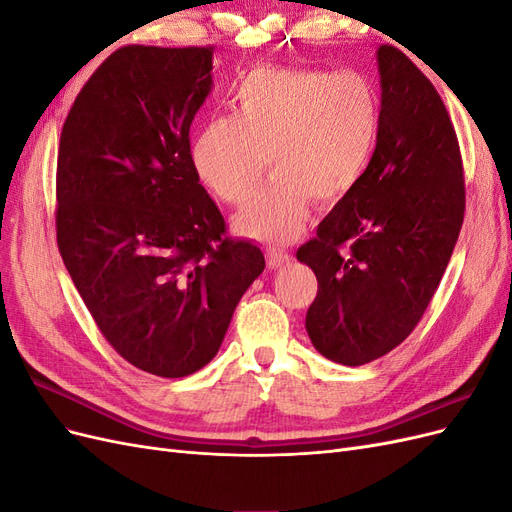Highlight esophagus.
<instances>
[{
  "instance_id": "1",
  "label": "esophagus",
  "mask_w": 512,
  "mask_h": 512,
  "mask_svg": "<svg viewBox=\"0 0 512 512\" xmlns=\"http://www.w3.org/2000/svg\"><path fill=\"white\" fill-rule=\"evenodd\" d=\"M290 262V254L284 250H277V247H269L267 250V265L271 269H280Z\"/></svg>"
}]
</instances>
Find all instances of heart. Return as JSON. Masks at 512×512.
Returning <instances> with one entry per match:
<instances>
[{
  "instance_id": "b5f03b06",
  "label": "heart",
  "mask_w": 512,
  "mask_h": 512,
  "mask_svg": "<svg viewBox=\"0 0 512 512\" xmlns=\"http://www.w3.org/2000/svg\"><path fill=\"white\" fill-rule=\"evenodd\" d=\"M230 117L194 136L198 181L228 205L245 203L265 170L269 183L235 220L245 237L297 239L312 198L331 205L356 188L374 156L380 98L359 72L258 68L232 89Z\"/></svg>"
}]
</instances>
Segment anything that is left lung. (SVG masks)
Instances as JSON below:
<instances>
[{"mask_svg": "<svg viewBox=\"0 0 512 512\" xmlns=\"http://www.w3.org/2000/svg\"><path fill=\"white\" fill-rule=\"evenodd\" d=\"M376 57L374 156L297 252L318 280L307 335L322 356L348 367L380 359L412 333L466 211L457 134L436 87L395 46H378Z\"/></svg>", "mask_w": 512, "mask_h": 512, "instance_id": "left-lung-1", "label": "left lung"}]
</instances>
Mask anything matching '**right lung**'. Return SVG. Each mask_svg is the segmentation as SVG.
Returning <instances> with one entry per match:
<instances>
[{
  "instance_id": "obj_1",
  "label": "right lung",
  "mask_w": 512,
  "mask_h": 512,
  "mask_svg": "<svg viewBox=\"0 0 512 512\" xmlns=\"http://www.w3.org/2000/svg\"><path fill=\"white\" fill-rule=\"evenodd\" d=\"M211 70V46H123L85 83L59 138L61 258L108 344L160 378L218 354L265 271L256 243L226 237L192 168Z\"/></svg>"
}]
</instances>
